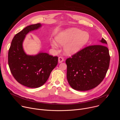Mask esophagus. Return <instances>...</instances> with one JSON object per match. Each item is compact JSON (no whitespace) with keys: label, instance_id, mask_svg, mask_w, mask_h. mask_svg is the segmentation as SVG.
I'll list each match as a JSON object with an SVG mask.
<instances>
[{"label":"esophagus","instance_id":"esophagus-1","mask_svg":"<svg viewBox=\"0 0 120 120\" xmlns=\"http://www.w3.org/2000/svg\"><path fill=\"white\" fill-rule=\"evenodd\" d=\"M64 61V59L63 57H59L58 58V63H62Z\"/></svg>","mask_w":120,"mask_h":120}]
</instances>
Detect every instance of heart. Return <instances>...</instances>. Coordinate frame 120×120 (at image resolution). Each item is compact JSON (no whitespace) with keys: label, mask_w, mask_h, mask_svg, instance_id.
<instances>
[{"label":"heart","mask_w":120,"mask_h":120,"mask_svg":"<svg viewBox=\"0 0 120 120\" xmlns=\"http://www.w3.org/2000/svg\"><path fill=\"white\" fill-rule=\"evenodd\" d=\"M88 40L87 33L75 28L67 29L59 33L55 38V40L59 45H64V51L67 55L76 53L87 43ZM56 43L53 40L50 43L52 47L56 50L58 47Z\"/></svg>","instance_id":"obj_1"}]
</instances>
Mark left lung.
<instances>
[{"label": "left lung", "instance_id": "1", "mask_svg": "<svg viewBox=\"0 0 120 120\" xmlns=\"http://www.w3.org/2000/svg\"><path fill=\"white\" fill-rule=\"evenodd\" d=\"M98 44L85 47L66 60L67 79L74 89H92L105 78L110 56L106 40L102 38Z\"/></svg>", "mask_w": 120, "mask_h": 120}]
</instances>
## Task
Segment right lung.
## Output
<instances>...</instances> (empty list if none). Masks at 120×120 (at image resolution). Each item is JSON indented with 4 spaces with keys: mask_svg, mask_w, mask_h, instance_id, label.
Returning <instances> with one entry per match:
<instances>
[{
    "mask_svg": "<svg viewBox=\"0 0 120 120\" xmlns=\"http://www.w3.org/2000/svg\"><path fill=\"white\" fill-rule=\"evenodd\" d=\"M41 26L40 23L31 25L16 34L8 51V63L11 74L19 83L29 88L43 85L58 63L57 56L46 53L41 52L31 56L25 52L23 43L26 35Z\"/></svg>",
    "mask_w": 120,
    "mask_h": 120,
    "instance_id": "1",
    "label": "right lung"
}]
</instances>
